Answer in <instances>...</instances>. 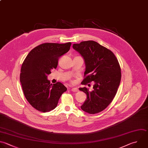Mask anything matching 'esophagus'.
Returning <instances> with one entry per match:
<instances>
[{"label": "esophagus", "instance_id": "1", "mask_svg": "<svg viewBox=\"0 0 148 148\" xmlns=\"http://www.w3.org/2000/svg\"><path fill=\"white\" fill-rule=\"evenodd\" d=\"M71 91L73 92H77V91H79V90L77 88H72L71 89Z\"/></svg>", "mask_w": 148, "mask_h": 148}]
</instances>
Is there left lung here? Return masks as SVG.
Returning a JSON list of instances; mask_svg holds the SVG:
<instances>
[{"label": "left lung", "mask_w": 148, "mask_h": 148, "mask_svg": "<svg viewBox=\"0 0 148 148\" xmlns=\"http://www.w3.org/2000/svg\"><path fill=\"white\" fill-rule=\"evenodd\" d=\"M72 47L85 62V78L82 84L94 82L91 91L86 87L79 88L87 95L80 108L90 114L99 113L111 103L119 86L121 69L118 60L110 50L92 40L73 44Z\"/></svg>", "instance_id": "8db88e82"}]
</instances>
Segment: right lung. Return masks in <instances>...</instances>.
Listing matches in <instances>:
<instances>
[{
	"mask_svg": "<svg viewBox=\"0 0 148 148\" xmlns=\"http://www.w3.org/2000/svg\"><path fill=\"white\" fill-rule=\"evenodd\" d=\"M71 45V42L42 44L33 49L23 62L20 82L27 100L36 110L46 112L54 109L67 90L60 82L50 84L47 76L57 68L60 57L69 50Z\"/></svg>",
	"mask_w": 148,
	"mask_h": 148,
	"instance_id": "right-lung-1",
	"label": "right lung"
}]
</instances>
